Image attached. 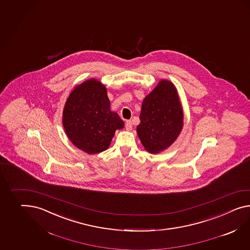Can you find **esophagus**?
<instances>
[{"label": "esophagus", "mask_w": 250, "mask_h": 250, "mask_svg": "<svg viewBox=\"0 0 250 250\" xmlns=\"http://www.w3.org/2000/svg\"><path fill=\"white\" fill-rule=\"evenodd\" d=\"M125 128H126V129L128 130V131L132 129V123H131L130 121H127V122H126V123H125Z\"/></svg>", "instance_id": "34e87169"}]
</instances>
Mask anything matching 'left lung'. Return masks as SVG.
Returning a JSON list of instances; mask_svg holds the SVG:
<instances>
[{
	"mask_svg": "<svg viewBox=\"0 0 250 250\" xmlns=\"http://www.w3.org/2000/svg\"><path fill=\"white\" fill-rule=\"evenodd\" d=\"M183 117L176 87L161 80L141 105L137 133L145 149L157 154L171 146L183 128Z\"/></svg>",
	"mask_w": 250,
	"mask_h": 250,
	"instance_id": "left-lung-1",
	"label": "left lung"
}]
</instances>
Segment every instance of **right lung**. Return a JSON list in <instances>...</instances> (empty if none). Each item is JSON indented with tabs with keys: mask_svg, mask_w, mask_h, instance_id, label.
I'll use <instances>...</instances> for the list:
<instances>
[{
	"mask_svg": "<svg viewBox=\"0 0 250 250\" xmlns=\"http://www.w3.org/2000/svg\"><path fill=\"white\" fill-rule=\"evenodd\" d=\"M62 124L71 143L88 154L106 150L116 130L124 127L120 116L110 110L106 87L96 79L71 91L65 103Z\"/></svg>",
	"mask_w": 250,
	"mask_h": 250,
	"instance_id": "add662e5",
	"label": "right lung"
}]
</instances>
